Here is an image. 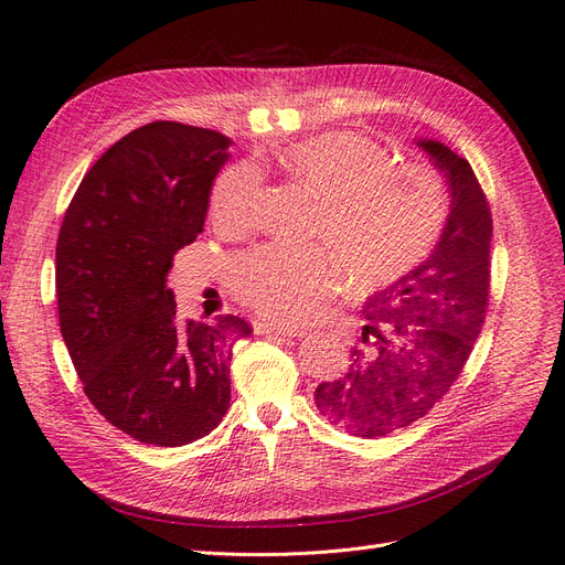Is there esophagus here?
<instances>
[{
	"label": "esophagus",
	"instance_id": "obj_1",
	"mask_svg": "<svg viewBox=\"0 0 565 565\" xmlns=\"http://www.w3.org/2000/svg\"><path fill=\"white\" fill-rule=\"evenodd\" d=\"M254 332L256 334H282V337H303V328H292V324H280V322H266V320H254Z\"/></svg>",
	"mask_w": 565,
	"mask_h": 565
}]
</instances>
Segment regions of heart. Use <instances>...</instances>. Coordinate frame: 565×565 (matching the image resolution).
Listing matches in <instances>:
<instances>
[{
  "label": "heart",
  "mask_w": 565,
  "mask_h": 565,
  "mask_svg": "<svg viewBox=\"0 0 565 565\" xmlns=\"http://www.w3.org/2000/svg\"><path fill=\"white\" fill-rule=\"evenodd\" d=\"M287 174L320 200L316 233L335 252L351 287L388 285L417 266L443 231L448 191L424 162H393L367 136L330 131L289 146ZM264 174L231 164L212 188L216 224L247 228ZM322 245H266L233 264V289L254 311L280 322L309 320L339 285V267Z\"/></svg>",
  "instance_id": "1"
}]
</instances>
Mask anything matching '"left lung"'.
Wrapping results in <instances>:
<instances>
[{
    "label": "left lung",
    "instance_id": "left-lung-1",
    "mask_svg": "<svg viewBox=\"0 0 565 565\" xmlns=\"http://www.w3.org/2000/svg\"><path fill=\"white\" fill-rule=\"evenodd\" d=\"M450 191L429 259L367 297L363 344L347 372L316 388V407L351 436L377 438L422 419L457 382L486 322L492 216L471 164L417 139Z\"/></svg>",
    "mask_w": 565,
    "mask_h": 565
}]
</instances>
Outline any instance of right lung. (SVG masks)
Returning a JSON list of instances; mask_svg holds the SVG:
<instances>
[{"instance_id":"right-lung-1","label":"right lung","mask_w":565,"mask_h":565,"mask_svg":"<svg viewBox=\"0 0 565 565\" xmlns=\"http://www.w3.org/2000/svg\"><path fill=\"white\" fill-rule=\"evenodd\" d=\"M231 139L181 122L129 131L82 179L56 243L61 334L92 405L119 431L177 448L207 436L231 405L237 316L179 322L167 287L195 243Z\"/></svg>"}]
</instances>
